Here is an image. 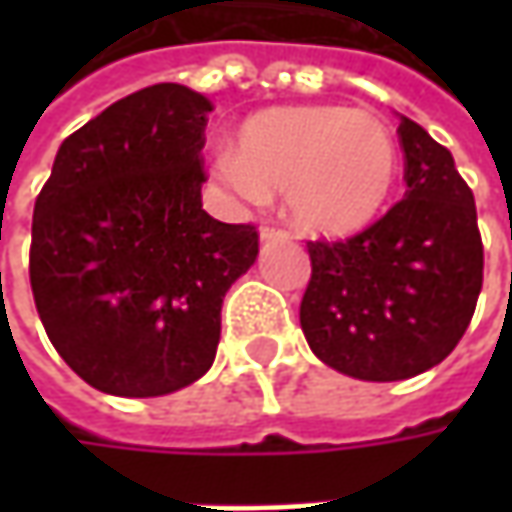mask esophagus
I'll return each mask as SVG.
<instances>
[{
  "label": "esophagus",
  "mask_w": 512,
  "mask_h": 512,
  "mask_svg": "<svg viewBox=\"0 0 512 512\" xmlns=\"http://www.w3.org/2000/svg\"><path fill=\"white\" fill-rule=\"evenodd\" d=\"M262 242H270V239H285L287 236V230H282V227H273V225H265L262 227Z\"/></svg>",
  "instance_id": "esophagus-1"
}]
</instances>
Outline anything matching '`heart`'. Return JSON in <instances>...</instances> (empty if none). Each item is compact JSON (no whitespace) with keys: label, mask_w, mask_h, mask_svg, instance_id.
Wrapping results in <instances>:
<instances>
[{"label":"heart","mask_w":512,"mask_h":512,"mask_svg":"<svg viewBox=\"0 0 512 512\" xmlns=\"http://www.w3.org/2000/svg\"><path fill=\"white\" fill-rule=\"evenodd\" d=\"M219 176L245 199L285 193L287 213L319 236H350L390 199L399 176L393 130L370 110L290 105L250 116L236 130Z\"/></svg>","instance_id":"b5f03b06"}]
</instances>
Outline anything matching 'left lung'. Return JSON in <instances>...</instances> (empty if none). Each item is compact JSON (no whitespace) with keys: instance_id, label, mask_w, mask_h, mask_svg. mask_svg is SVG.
<instances>
[{"instance_id":"left-lung-1","label":"left lung","mask_w":512,"mask_h":512,"mask_svg":"<svg viewBox=\"0 0 512 512\" xmlns=\"http://www.w3.org/2000/svg\"><path fill=\"white\" fill-rule=\"evenodd\" d=\"M404 199L362 233L307 242L299 322L310 350L364 382H399L453 353L482 293L473 190L422 125L402 116Z\"/></svg>"}]
</instances>
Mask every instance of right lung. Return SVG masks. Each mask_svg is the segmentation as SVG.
I'll return each instance as SVG.
<instances>
[{
	"label": "right lung",
	"instance_id": "obj_1",
	"mask_svg": "<svg viewBox=\"0 0 512 512\" xmlns=\"http://www.w3.org/2000/svg\"><path fill=\"white\" fill-rule=\"evenodd\" d=\"M210 110L185 85L136 90L70 133L36 196L39 319L70 370L110 396H165L202 379L222 299L256 262V227L202 210Z\"/></svg>",
	"mask_w": 512,
	"mask_h": 512
}]
</instances>
